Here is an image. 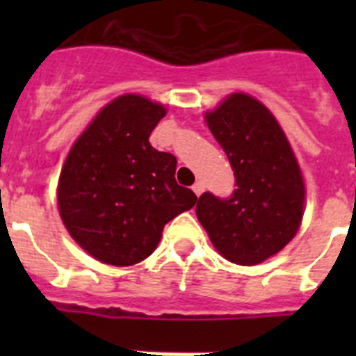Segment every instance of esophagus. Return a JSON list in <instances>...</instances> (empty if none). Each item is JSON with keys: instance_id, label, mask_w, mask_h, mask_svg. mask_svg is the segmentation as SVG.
Returning a JSON list of instances; mask_svg holds the SVG:
<instances>
[{"instance_id": "obj_1", "label": "esophagus", "mask_w": 356, "mask_h": 356, "mask_svg": "<svg viewBox=\"0 0 356 356\" xmlns=\"http://www.w3.org/2000/svg\"><path fill=\"white\" fill-rule=\"evenodd\" d=\"M192 190H194V194L197 195V197H200V195L203 194V192H205V184L201 183V181H197V183H195L194 186H192Z\"/></svg>"}]
</instances>
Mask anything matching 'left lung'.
Returning a JSON list of instances; mask_svg holds the SVG:
<instances>
[{"label": "left lung", "mask_w": 356, "mask_h": 356, "mask_svg": "<svg viewBox=\"0 0 356 356\" xmlns=\"http://www.w3.org/2000/svg\"><path fill=\"white\" fill-rule=\"evenodd\" d=\"M212 136L234 172L229 197L201 195L195 214L223 259L260 264L298 233L305 183L286 134L275 116L248 94H231L205 114Z\"/></svg>", "instance_id": "1"}]
</instances>
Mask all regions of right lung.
<instances>
[{"instance_id":"add662e5","label":"right lung","mask_w":356,"mask_h":356,"mask_svg":"<svg viewBox=\"0 0 356 356\" xmlns=\"http://www.w3.org/2000/svg\"><path fill=\"white\" fill-rule=\"evenodd\" d=\"M166 108L125 94L99 111L72 145L58 177V212L75 242L99 262L147 259L162 229L195 205L175 181L177 159L149 144Z\"/></svg>"}]
</instances>
